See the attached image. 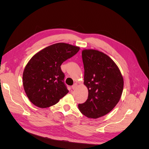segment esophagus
Returning a JSON list of instances; mask_svg holds the SVG:
<instances>
[{
  "label": "esophagus",
  "mask_w": 149,
  "mask_h": 149,
  "mask_svg": "<svg viewBox=\"0 0 149 149\" xmlns=\"http://www.w3.org/2000/svg\"><path fill=\"white\" fill-rule=\"evenodd\" d=\"M77 86H78V84H77V83H74L73 86H72V89H76V88L77 87Z\"/></svg>",
  "instance_id": "34e87169"
}]
</instances>
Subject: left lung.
<instances>
[{
    "label": "left lung",
    "mask_w": 149,
    "mask_h": 149,
    "mask_svg": "<svg viewBox=\"0 0 149 149\" xmlns=\"http://www.w3.org/2000/svg\"><path fill=\"white\" fill-rule=\"evenodd\" d=\"M84 84L88 89L87 100L79 104L81 112L97 119L111 111L120 100L124 88L123 77L111 58L95 49H84Z\"/></svg>",
    "instance_id": "1"
}]
</instances>
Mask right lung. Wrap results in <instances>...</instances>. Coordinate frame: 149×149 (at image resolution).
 Masks as SVG:
<instances>
[{
	"mask_svg": "<svg viewBox=\"0 0 149 149\" xmlns=\"http://www.w3.org/2000/svg\"><path fill=\"white\" fill-rule=\"evenodd\" d=\"M79 50L78 47L58 43L43 49L31 58L24 71L23 85L34 105L50 107L68 93L60 66Z\"/></svg>",
	"mask_w": 149,
	"mask_h": 149,
	"instance_id": "add662e5",
	"label": "right lung"
}]
</instances>
